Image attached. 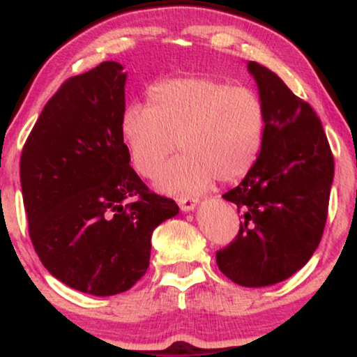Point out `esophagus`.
<instances>
[{"label": "esophagus", "instance_id": "obj_1", "mask_svg": "<svg viewBox=\"0 0 357 357\" xmlns=\"http://www.w3.org/2000/svg\"><path fill=\"white\" fill-rule=\"evenodd\" d=\"M179 204V208H181L183 211H191L195 210L196 203H198V199L196 198H191V196H179L178 199H176Z\"/></svg>", "mask_w": 357, "mask_h": 357}]
</instances>
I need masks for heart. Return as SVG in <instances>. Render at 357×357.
Listing matches in <instances>:
<instances>
[{
  "instance_id": "1",
  "label": "heart",
  "mask_w": 357,
  "mask_h": 357,
  "mask_svg": "<svg viewBox=\"0 0 357 357\" xmlns=\"http://www.w3.org/2000/svg\"><path fill=\"white\" fill-rule=\"evenodd\" d=\"M121 137L142 178H154L174 153L183 154L159 176L169 192H199L218 178L236 181L252 169L265 137V105L255 90L208 75L159 80L147 105L130 104Z\"/></svg>"
}]
</instances>
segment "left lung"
<instances>
[{
	"label": "left lung",
	"instance_id": "8db88e82",
	"mask_svg": "<svg viewBox=\"0 0 357 357\" xmlns=\"http://www.w3.org/2000/svg\"><path fill=\"white\" fill-rule=\"evenodd\" d=\"M265 105L260 155L223 198L241 213L238 235L216 252L218 268L241 287L285 280L314 255L326 227L334 155L321 119L284 80L248 61Z\"/></svg>",
	"mask_w": 357,
	"mask_h": 357
}]
</instances>
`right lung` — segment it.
<instances>
[{
	"mask_svg": "<svg viewBox=\"0 0 357 357\" xmlns=\"http://www.w3.org/2000/svg\"><path fill=\"white\" fill-rule=\"evenodd\" d=\"M117 61L70 77L47 102L20 159L28 233L45 268L92 296L126 292L147 272L151 236L178 215L129 165Z\"/></svg>",
	"mask_w": 357,
	"mask_h": 357,
	"instance_id": "add662e5",
	"label": "right lung"
}]
</instances>
